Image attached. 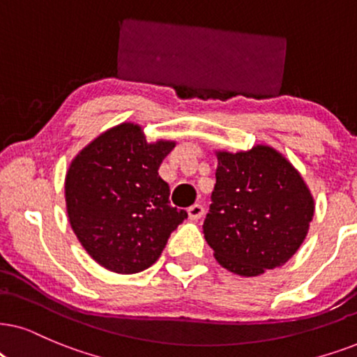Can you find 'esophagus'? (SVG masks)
Wrapping results in <instances>:
<instances>
[{"instance_id": "obj_1", "label": "esophagus", "mask_w": 357, "mask_h": 357, "mask_svg": "<svg viewBox=\"0 0 357 357\" xmlns=\"http://www.w3.org/2000/svg\"><path fill=\"white\" fill-rule=\"evenodd\" d=\"M188 215L191 220H199L204 215V207L201 204H194L188 209Z\"/></svg>"}]
</instances>
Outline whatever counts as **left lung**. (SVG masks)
<instances>
[{
	"instance_id": "8db88e82",
	"label": "left lung",
	"mask_w": 357,
	"mask_h": 357,
	"mask_svg": "<svg viewBox=\"0 0 357 357\" xmlns=\"http://www.w3.org/2000/svg\"><path fill=\"white\" fill-rule=\"evenodd\" d=\"M204 237L229 272L257 277L287 264L303 243L314 201L301 174L273 148L218 151Z\"/></svg>"
}]
</instances>
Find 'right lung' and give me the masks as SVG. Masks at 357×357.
Instances as JSON below:
<instances>
[{"instance_id":"add662e5","label":"right lung","mask_w":357,"mask_h":357,"mask_svg":"<svg viewBox=\"0 0 357 357\" xmlns=\"http://www.w3.org/2000/svg\"><path fill=\"white\" fill-rule=\"evenodd\" d=\"M176 143H148L142 126L107 130L74 158L66 176L70 227L97 264L138 273L160 259L188 212L169 204L158 174Z\"/></svg>"}]
</instances>
